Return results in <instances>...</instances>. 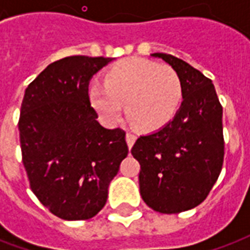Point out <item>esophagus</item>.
<instances>
[{
  "label": "esophagus",
  "instance_id": "34e87169",
  "mask_svg": "<svg viewBox=\"0 0 250 250\" xmlns=\"http://www.w3.org/2000/svg\"><path fill=\"white\" fill-rule=\"evenodd\" d=\"M137 136L135 135V133H131V132H127V135H125V141H127V145H128V148L131 149L133 146V144H135V141H136Z\"/></svg>",
  "mask_w": 250,
  "mask_h": 250
}]
</instances>
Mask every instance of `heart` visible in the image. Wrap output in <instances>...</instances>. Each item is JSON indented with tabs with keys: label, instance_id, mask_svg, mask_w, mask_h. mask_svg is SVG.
<instances>
[{
	"label": "heart",
	"instance_id": "heart-1",
	"mask_svg": "<svg viewBox=\"0 0 250 250\" xmlns=\"http://www.w3.org/2000/svg\"><path fill=\"white\" fill-rule=\"evenodd\" d=\"M182 98V79L174 68L139 57L113 64L106 71L105 84L89 88L90 104L105 121H118L125 104L129 123L148 132L175 117Z\"/></svg>",
	"mask_w": 250,
	"mask_h": 250
}]
</instances>
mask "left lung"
<instances>
[{
  "instance_id": "obj_1",
  "label": "left lung",
  "mask_w": 250,
  "mask_h": 250,
  "mask_svg": "<svg viewBox=\"0 0 250 250\" xmlns=\"http://www.w3.org/2000/svg\"><path fill=\"white\" fill-rule=\"evenodd\" d=\"M178 72L183 102L165 127L140 136L131 149L140 164V194L158 213L200 205L221 174L225 158L223 109L209 78L176 57L154 53Z\"/></svg>"
}]
</instances>
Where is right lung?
<instances>
[{
	"mask_svg": "<svg viewBox=\"0 0 250 250\" xmlns=\"http://www.w3.org/2000/svg\"><path fill=\"white\" fill-rule=\"evenodd\" d=\"M110 61H56L27 86L21 102L18 127L29 187L64 221H85L105 206L110 182L128 154L125 131L102 127L88 94L90 78Z\"/></svg>",
	"mask_w": 250,
	"mask_h": 250,
	"instance_id": "obj_1",
	"label": "right lung"
}]
</instances>
